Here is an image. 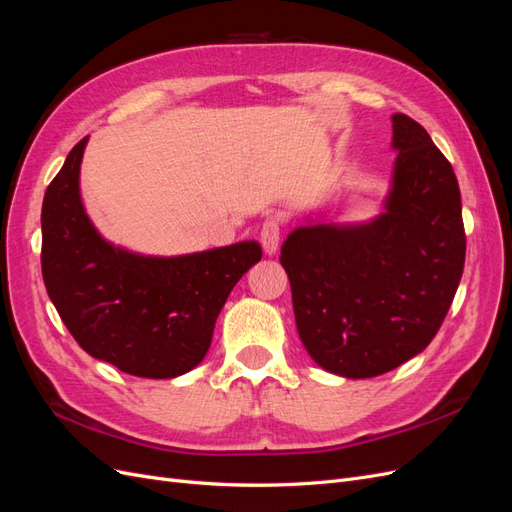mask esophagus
I'll list each match as a JSON object with an SVG mask.
<instances>
[{"label": "esophagus", "mask_w": 512, "mask_h": 512, "mask_svg": "<svg viewBox=\"0 0 512 512\" xmlns=\"http://www.w3.org/2000/svg\"><path fill=\"white\" fill-rule=\"evenodd\" d=\"M280 239H282V220L277 218V215H271V218H267L260 228V243L265 254L273 256L277 250H280Z\"/></svg>", "instance_id": "1"}]
</instances>
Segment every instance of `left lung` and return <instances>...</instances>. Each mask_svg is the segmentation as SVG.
I'll use <instances>...</instances> for the list:
<instances>
[{"label":"left lung","mask_w":512,"mask_h":512,"mask_svg":"<svg viewBox=\"0 0 512 512\" xmlns=\"http://www.w3.org/2000/svg\"><path fill=\"white\" fill-rule=\"evenodd\" d=\"M393 149L378 218L299 226L280 256L305 350L322 369L354 380L386 374L429 346L466 260L451 162L404 113L393 115Z\"/></svg>","instance_id":"left-lung-1"}]
</instances>
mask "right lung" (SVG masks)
Wrapping results in <instances>:
<instances>
[{
	"mask_svg": "<svg viewBox=\"0 0 512 512\" xmlns=\"http://www.w3.org/2000/svg\"><path fill=\"white\" fill-rule=\"evenodd\" d=\"M85 136L42 203V277L79 346L138 378L188 374L211 346L230 290L262 258L256 241L143 256L108 243L87 218L79 177Z\"/></svg>",
	"mask_w": 512,
	"mask_h": 512,
	"instance_id": "1",
	"label": "right lung"
}]
</instances>
